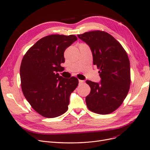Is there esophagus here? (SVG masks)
<instances>
[{
	"label": "esophagus",
	"instance_id": "esophagus-1",
	"mask_svg": "<svg viewBox=\"0 0 150 150\" xmlns=\"http://www.w3.org/2000/svg\"><path fill=\"white\" fill-rule=\"evenodd\" d=\"M79 84H83V83H84V81L83 80H79Z\"/></svg>",
	"mask_w": 150,
	"mask_h": 150
}]
</instances>
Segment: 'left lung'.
<instances>
[{
    "instance_id": "1",
    "label": "left lung",
    "mask_w": 150,
    "mask_h": 150,
    "mask_svg": "<svg viewBox=\"0 0 150 150\" xmlns=\"http://www.w3.org/2000/svg\"><path fill=\"white\" fill-rule=\"evenodd\" d=\"M89 45L93 64L97 66L100 83L86 80L91 92L86 97L91 112L100 115L111 113L126 97L131 84L130 62L122 45L106 32L94 30L78 35Z\"/></svg>"
}]
</instances>
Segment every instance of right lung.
<instances>
[{
	"label": "right lung",
	"instance_id": "add662e5",
	"mask_svg": "<svg viewBox=\"0 0 150 150\" xmlns=\"http://www.w3.org/2000/svg\"><path fill=\"white\" fill-rule=\"evenodd\" d=\"M77 37L54 34L37 41L24 56L20 67L23 94L31 107L45 118H55L68 110L69 97L79 84L76 77L59 76L64 53Z\"/></svg>",
	"mask_w": 150,
	"mask_h": 150
}]
</instances>
